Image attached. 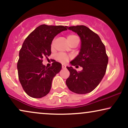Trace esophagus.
<instances>
[{
    "instance_id": "esophagus-1",
    "label": "esophagus",
    "mask_w": 128,
    "mask_h": 128,
    "mask_svg": "<svg viewBox=\"0 0 128 128\" xmlns=\"http://www.w3.org/2000/svg\"><path fill=\"white\" fill-rule=\"evenodd\" d=\"M66 68V66L64 65V64H62V68Z\"/></svg>"
}]
</instances>
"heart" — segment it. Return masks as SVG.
Here are the masks:
<instances>
[{
	"label": "heart",
	"mask_w": 128,
	"mask_h": 128,
	"mask_svg": "<svg viewBox=\"0 0 128 128\" xmlns=\"http://www.w3.org/2000/svg\"><path fill=\"white\" fill-rule=\"evenodd\" d=\"M77 40H78V36L74 34H69L67 36V40L69 42V43L70 44V45H72ZM54 40H52L51 44V48H52L53 46H54ZM70 58V56H69L65 54H61V53L57 54L56 56V59L57 60V61L61 63H66L69 60Z\"/></svg>",
	"instance_id": "heart-1"
}]
</instances>
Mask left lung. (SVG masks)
I'll return each mask as SVG.
<instances>
[{
  "label": "left lung",
  "instance_id": "obj_1",
  "mask_svg": "<svg viewBox=\"0 0 128 128\" xmlns=\"http://www.w3.org/2000/svg\"><path fill=\"white\" fill-rule=\"evenodd\" d=\"M80 37L81 49L79 54L71 61L72 66L83 67L77 72L75 69L67 67L70 76L66 84L71 91L77 94H86L94 89L106 73L108 63L105 46L97 34L84 25L67 27Z\"/></svg>",
  "mask_w": 128,
  "mask_h": 128
}]
</instances>
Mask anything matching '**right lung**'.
Listing matches in <instances>:
<instances>
[{
  "mask_svg": "<svg viewBox=\"0 0 128 128\" xmlns=\"http://www.w3.org/2000/svg\"><path fill=\"white\" fill-rule=\"evenodd\" d=\"M67 30L66 26L41 25L24 41L17 68L19 82L30 97L41 98L49 93L52 79L60 72L61 64L54 61L48 68L42 64V58H48L51 55V44L54 37Z\"/></svg>",
  "mask_w": 128,
  "mask_h": 128,
  "instance_id": "1",
  "label": "right lung"
}]
</instances>
